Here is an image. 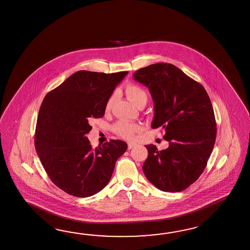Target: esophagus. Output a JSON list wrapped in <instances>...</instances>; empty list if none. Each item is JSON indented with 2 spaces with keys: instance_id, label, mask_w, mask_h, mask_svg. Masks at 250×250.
Segmentation results:
<instances>
[{
  "instance_id": "34e87169",
  "label": "esophagus",
  "mask_w": 250,
  "mask_h": 250,
  "mask_svg": "<svg viewBox=\"0 0 250 250\" xmlns=\"http://www.w3.org/2000/svg\"><path fill=\"white\" fill-rule=\"evenodd\" d=\"M135 146H136V144H134V143H128V149H131V148H133Z\"/></svg>"
}]
</instances>
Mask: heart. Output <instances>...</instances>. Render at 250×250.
Returning a JSON list of instances; mask_svg holds the SVG:
<instances>
[{
    "label": "heart",
    "mask_w": 250,
    "mask_h": 250,
    "mask_svg": "<svg viewBox=\"0 0 250 250\" xmlns=\"http://www.w3.org/2000/svg\"><path fill=\"white\" fill-rule=\"evenodd\" d=\"M125 93L126 96L133 104L137 107H140L141 105L145 106L147 103V93L146 92L144 88L141 87L135 83H129L125 87ZM114 103V96L110 95L109 99L107 100L105 104V110L109 111L111 109ZM140 126L137 123L127 122V121H120L117 122L113 126V129L119 136H121L123 139L126 140H132L135 134L140 130Z\"/></svg>",
    "instance_id": "b5f03b06"
}]
</instances>
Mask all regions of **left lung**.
<instances>
[{"label": "left lung", "mask_w": 250, "mask_h": 250, "mask_svg": "<svg viewBox=\"0 0 250 250\" xmlns=\"http://www.w3.org/2000/svg\"><path fill=\"white\" fill-rule=\"evenodd\" d=\"M148 88L154 102L151 127L163 128L169 146L146 145L143 172L164 192H181L203 174L214 146L216 121L209 95L201 83L167 63L150 64L133 74Z\"/></svg>", "instance_id": "obj_1"}]
</instances>
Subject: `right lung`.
Masks as SVG:
<instances>
[{"mask_svg": "<svg viewBox=\"0 0 250 250\" xmlns=\"http://www.w3.org/2000/svg\"><path fill=\"white\" fill-rule=\"evenodd\" d=\"M127 74L78 71L41 104L36 151L49 178L68 194L89 197L103 190L128 148L124 141L111 140L93 150L86 137L91 122L104 115L107 100Z\"/></svg>", "mask_w": 250, "mask_h": 250, "instance_id": "add662e5", "label": "right lung"}]
</instances>
